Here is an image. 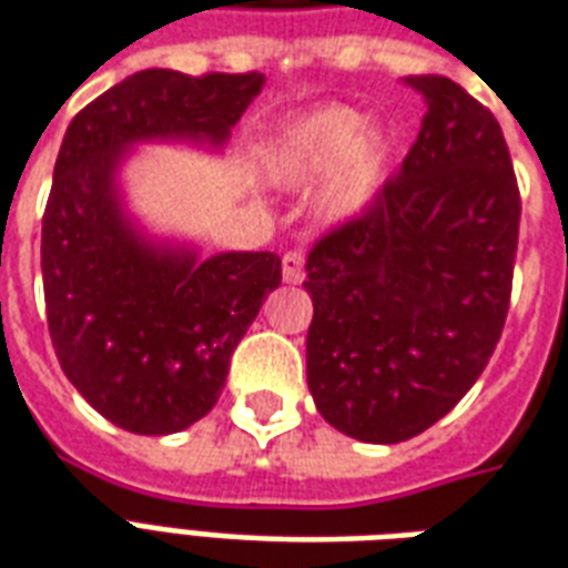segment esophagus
Segmentation results:
<instances>
[{"instance_id":"obj_1","label":"esophagus","mask_w":568,"mask_h":568,"mask_svg":"<svg viewBox=\"0 0 568 568\" xmlns=\"http://www.w3.org/2000/svg\"><path fill=\"white\" fill-rule=\"evenodd\" d=\"M304 264H307L304 252H301V248H288V252L283 255V280L285 283H301V280H304Z\"/></svg>"}]
</instances>
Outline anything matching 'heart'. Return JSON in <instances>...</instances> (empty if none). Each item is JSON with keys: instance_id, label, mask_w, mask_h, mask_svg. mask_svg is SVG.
<instances>
[{"instance_id": "1", "label": "heart", "mask_w": 568, "mask_h": 568, "mask_svg": "<svg viewBox=\"0 0 568 568\" xmlns=\"http://www.w3.org/2000/svg\"><path fill=\"white\" fill-rule=\"evenodd\" d=\"M365 128V118L353 109H322L285 133L273 151V173L283 182H310L316 175L328 173L341 161V170L328 185L325 206L332 215L358 212L381 185L383 166L389 158V140L381 130Z\"/></svg>"}]
</instances>
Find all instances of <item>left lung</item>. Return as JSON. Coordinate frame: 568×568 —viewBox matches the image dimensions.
<instances>
[{
	"instance_id": "1",
	"label": "left lung",
	"mask_w": 568,
	"mask_h": 568,
	"mask_svg": "<svg viewBox=\"0 0 568 568\" xmlns=\"http://www.w3.org/2000/svg\"><path fill=\"white\" fill-rule=\"evenodd\" d=\"M426 118L402 170L307 255V383L337 432L398 444L487 368L511 304L520 187L487 105L410 75Z\"/></svg>"
}]
</instances>
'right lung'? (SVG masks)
Returning a JSON list of instances; mask_svg holds the SVG:
<instances>
[{
	"mask_svg": "<svg viewBox=\"0 0 568 568\" xmlns=\"http://www.w3.org/2000/svg\"><path fill=\"white\" fill-rule=\"evenodd\" d=\"M258 72L142 69L72 118L42 215V283L57 362L93 410L136 435L206 417L236 344L283 283L273 252L194 261L130 231L115 166L130 142L187 136L222 145L258 97Z\"/></svg>",
	"mask_w": 568,
	"mask_h": 568,
	"instance_id": "1",
	"label": "right lung"
}]
</instances>
